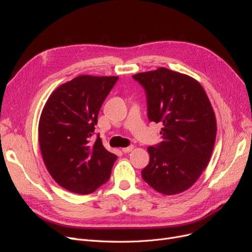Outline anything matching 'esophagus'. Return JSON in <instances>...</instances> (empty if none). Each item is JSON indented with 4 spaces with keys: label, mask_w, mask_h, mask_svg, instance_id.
Instances as JSON below:
<instances>
[{
    "label": "esophagus",
    "mask_w": 252,
    "mask_h": 252,
    "mask_svg": "<svg viewBox=\"0 0 252 252\" xmlns=\"http://www.w3.org/2000/svg\"><path fill=\"white\" fill-rule=\"evenodd\" d=\"M132 149H133V146H132V145H130V146H128V147H125V148L122 149V151H123L124 154H128V152H130Z\"/></svg>",
    "instance_id": "1"
}]
</instances>
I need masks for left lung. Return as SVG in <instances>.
<instances>
[{
    "label": "left lung",
    "mask_w": 252,
    "mask_h": 252,
    "mask_svg": "<svg viewBox=\"0 0 252 252\" xmlns=\"http://www.w3.org/2000/svg\"><path fill=\"white\" fill-rule=\"evenodd\" d=\"M132 78L144 88L150 122L162 124V142L148 147L142 178L158 192L185 191L208 165L217 135L216 116L201 84L167 68Z\"/></svg>",
    "instance_id": "obj_1"
}]
</instances>
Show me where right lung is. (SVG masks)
Listing matches in <instances>:
<instances>
[{"label":"right lung","instance_id":"1","mask_svg":"<svg viewBox=\"0 0 252 252\" xmlns=\"http://www.w3.org/2000/svg\"><path fill=\"white\" fill-rule=\"evenodd\" d=\"M118 77L81 75L58 87L41 114L39 142L44 163L58 184L89 194L109 180L117 156L100 135L93 140L97 114Z\"/></svg>","mask_w":252,"mask_h":252}]
</instances>
